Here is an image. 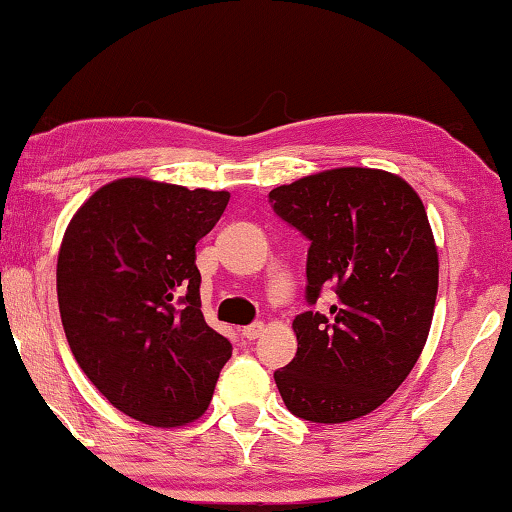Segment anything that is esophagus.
<instances>
[{
  "mask_svg": "<svg viewBox=\"0 0 512 512\" xmlns=\"http://www.w3.org/2000/svg\"><path fill=\"white\" fill-rule=\"evenodd\" d=\"M265 332V325L258 321V323H251V325H247V328H242V335H244V339H258Z\"/></svg>",
  "mask_w": 512,
  "mask_h": 512,
  "instance_id": "obj_1",
  "label": "esophagus"
}]
</instances>
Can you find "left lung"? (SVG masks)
<instances>
[{
  "label": "left lung",
  "mask_w": 512,
  "mask_h": 512,
  "mask_svg": "<svg viewBox=\"0 0 512 512\" xmlns=\"http://www.w3.org/2000/svg\"><path fill=\"white\" fill-rule=\"evenodd\" d=\"M277 217L309 240V309L295 316L298 353L274 372L302 420H355L381 406L420 358L439 291L425 205L402 177L335 168L270 191ZM323 290L333 305L313 307Z\"/></svg>",
  "instance_id": "1"
}]
</instances>
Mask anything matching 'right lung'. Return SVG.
I'll use <instances>...</instances> for the list:
<instances>
[{"label":"right lung","instance_id":"obj_1","mask_svg":"<svg viewBox=\"0 0 512 512\" xmlns=\"http://www.w3.org/2000/svg\"><path fill=\"white\" fill-rule=\"evenodd\" d=\"M228 191L124 177L66 228L57 300L73 358L115 409L154 427L201 418L233 346L205 323L196 242Z\"/></svg>","mask_w":512,"mask_h":512}]
</instances>
